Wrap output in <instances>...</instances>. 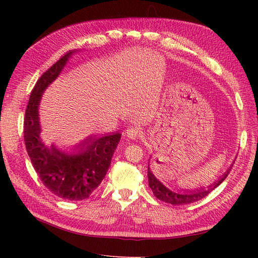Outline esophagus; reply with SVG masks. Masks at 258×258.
Here are the masks:
<instances>
[{"mask_svg":"<svg viewBox=\"0 0 258 258\" xmlns=\"http://www.w3.org/2000/svg\"><path fill=\"white\" fill-rule=\"evenodd\" d=\"M141 135H142V131L138 127H130L127 130V137L130 139H134V140L138 139L141 137Z\"/></svg>","mask_w":258,"mask_h":258,"instance_id":"1","label":"esophagus"}]
</instances>
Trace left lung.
<instances>
[{"mask_svg":"<svg viewBox=\"0 0 258 258\" xmlns=\"http://www.w3.org/2000/svg\"><path fill=\"white\" fill-rule=\"evenodd\" d=\"M229 170L230 169H228L227 172L218 178L217 181H215L212 185H210L206 189L199 188L196 190H189L187 194H178V192L171 191L170 189L167 188L166 186H163L158 181V179L154 176V174L151 172V170L148 169V171H147L148 185H150L151 189L153 190L154 196L161 201H165V202H167V204L175 205V206L176 205H188V204H191V202L198 201L202 198L207 197L211 191L214 190L216 187L220 185L226 177H227V175L229 173Z\"/></svg>","mask_w":258,"mask_h":258,"instance_id":"left-lung-1","label":"left lung"}]
</instances>
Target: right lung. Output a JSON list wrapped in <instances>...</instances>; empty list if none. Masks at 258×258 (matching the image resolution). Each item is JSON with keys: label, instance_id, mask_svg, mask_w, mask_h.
Wrapping results in <instances>:
<instances>
[{"label": "right lung", "instance_id": "right-lung-1", "mask_svg": "<svg viewBox=\"0 0 258 258\" xmlns=\"http://www.w3.org/2000/svg\"><path fill=\"white\" fill-rule=\"evenodd\" d=\"M75 50H70L37 80L31 91L23 122V138L33 168L45 187L56 196L68 200H84L102 182L111 165L121 134L102 138L89 137L76 146L77 154L69 155L53 145L46 147L41 140L38 104L43 91L54 81Z\"/></svg>", "mask_w": 258, "mask_h": 258}]
</instances>
